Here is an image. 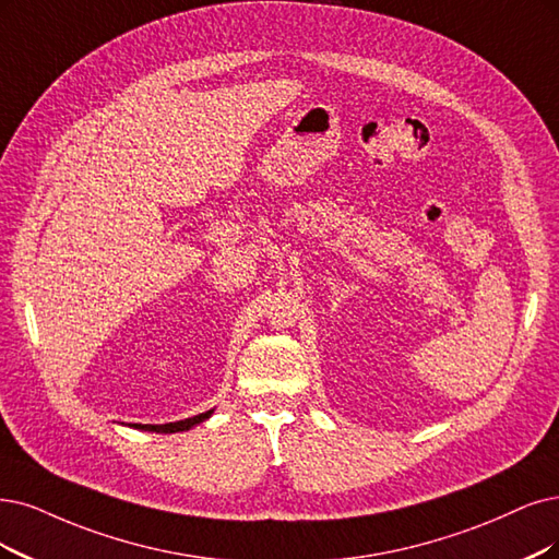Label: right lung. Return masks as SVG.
Wrapping results in <instances>:
<instances>
[{"instance_id": "obj_1", "label": "right lung", "mask_w": 559, "mask_h": 559, "mask_svg": "<svg viewBox=\"0 0 559 559\" xmlns=\"http://www.w3.org/2000/svg\"><path fill=\"white\" fill-rule=\"evenodd\" d=\"M212 412H202V415L198 417H191V419H183V421H173V424H133V428H140V430H150V432H179V430H189L198 424H202L204 419L212 417Z\"/></svg>"}]
</instances>
